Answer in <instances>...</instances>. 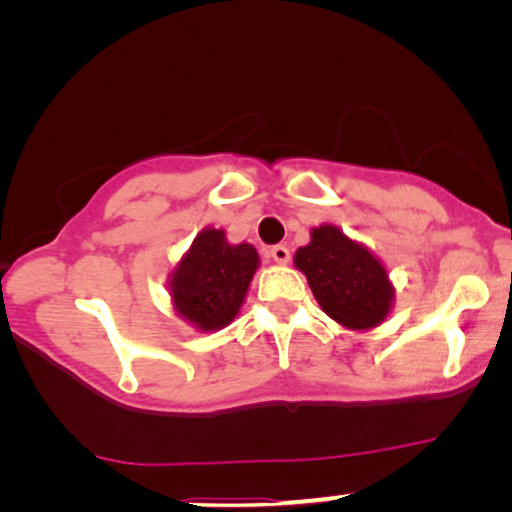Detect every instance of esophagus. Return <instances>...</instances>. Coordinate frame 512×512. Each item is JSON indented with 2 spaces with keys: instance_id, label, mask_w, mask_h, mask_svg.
<instances>
[{
  "instance_id": "obj_1",
  "label": "esophagus",
  "mask_w": 512,
  "mask_h": 512,
  "mask_svg": "<svg viewBox=\"0 0 512 512\" xmlns=\"http://www.w3.org/2000/svg\"><path fill=\"white\" fill-rule=\"evenodd\" d=\"M270 256H272V261H275V263L286 265V263H289V258H291V251H289V247H284V244H275V247L270 249Z\"/></svg>"
}]
</instances>
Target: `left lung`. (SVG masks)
Returning a JSON list of instances; mask_svg holds the SVG:
<instances>
[{"instance_id": "8db88e82", "label": "left lung", "mask_w": 512, "mask_h": 512, "mask_svg": "<svg viewBox=\"0 0 512 512\" xmlns=\"http://www.w3.org/2000/svg\"><path fill=\"white\" fill-rule=\"evenodd\" d=\"M321 310L352 331L380 326L394 303L384 265L340 228H312V240L293 256Z\"/></svg>"}]
</instances>
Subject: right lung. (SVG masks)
Returning <instances> with one entry per match:
<instances>
[{
  "label": "right lung",
  "instance_id": "1",
  "mask_svg": "<svg viewBox=\"0 0 512 512\" xmlns=\"http://www.w3.org/2000/svg\"><path fill=\"white\" fill-rule=\"evenodd\" d=\"M256 268L251 244H230L223 230L205 228L170 277L174 310L200 331H219L240 312Z\"/></svg>",
  "mask_w": 512,
  "mask_h": 512
}]
</instances>
